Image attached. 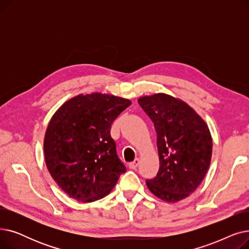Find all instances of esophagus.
Returning a JSON list of instances; mask_svg holds the SVG:
<instances>
[{"mask_svg": "<svg viewBox=\"0 0 249 249\" xmlns=\"http://www.w3.org/2000/svg\"><path fill=\"white\" fill-rule=\"evenodd\" d=\"M138 164H139V160L136 159L133 162H130V163H129V167L131 168V169H136V167L138 166Z\"/></svg>", "mask_w": 249, "mask_h": 249, "instance_id": "34e87169", "label": "esophagus"}]
</instances>
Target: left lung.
<instances>
[{"mask_svg": "<svg viewBox=\"0 0 249 249\" xmlns=\"http://www.w3.org/2000/svg\"><path fill=\"white\" fill-rule=\"evenodd\" d=\"M138 103L158 135L160 169L146 179L147 188L165 202H178L196 191L210 166V130L197 112L175 97L160 93L141 97Z\"/></svg>", "mask_w": 249, "mask_h": 249, "instance_id": "1", "label": "left lung"}]
</instances>
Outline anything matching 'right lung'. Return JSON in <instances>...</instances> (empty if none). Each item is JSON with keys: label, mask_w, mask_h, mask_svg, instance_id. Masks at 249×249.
<instances>
[{"label": "right lung", "mask_w": 249, "mask_h": 249, "mask_svg": "<svg viewBox=\"0 0 249 249\" xmlns=\"http://www.w3.org/2000/svg\"><path fill=\"white\" fill-rule=\"evenodd\" d=\"M130 105V100L113 95L81 94L52 116L43 143L45 162L71 198L89 203L106 197L126 172L110 130Z\"/></svg>", "instance_id": "obj_1"}]
</instances>
